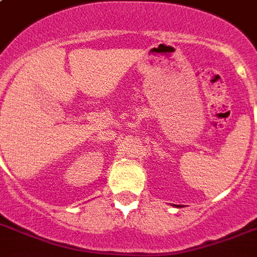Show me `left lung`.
<instances>
[{"label": "left lung", "instance_id": "1", "mask_svg": "<svg viewBox=\"0 0 257 257\" xmlns=\"http://www.w3.org/2000/svg\"><path fill=\"white\" fill-rule=\"evenodd\" d=\"M176 207H177V205H176Z\"/></svg>", "mask_w": 257, "mask_h": 257}]
</instances>
